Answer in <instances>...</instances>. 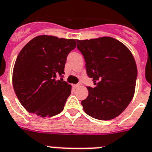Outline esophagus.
<instances>
[{"mask_svg": "<svg viewBox=\"0 0 152 152\" xmlns=\"http://www.w3.org/2000/svg\"><path fill=\"white\" fill-rule=\"evenodd\" d=\"M79 86H80V84H79V83L73 84V85H72V87H73L74 89H77V88H78Z\"/></svg>", "mask_w": 152, "mask_h": 152, "instance_id": "34e87169", "label": "esophagus"}]
</instances>
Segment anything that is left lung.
I'll use <instances>...</instances> for the list:
<instances>
[{
    "label": "left lung",
    "instance_id": "obj_1",
    "mask_svg": "<svg viewBox=\"0 0 152 152\" xmlns=\"http://www.w3.org/2000/svg\"><path fill=\"white\" fill-rule=\"evenodd\" d=\"M76 42L94 85L87 86L89 95L81 102L83 110L95 119H113L133 98L137 76L134 58L123 43L110 37Z\"/></svg>",
    "mask_w": 152,
    "mask_h": 152
}]
</instances>
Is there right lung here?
I'll return each instance as SVG.
<instances>
[{
  "mask_svg": "<svg viewBox=\"0 0 152 152\" xmlns=\"http://www.w3.org/2000/svg\"><path fill=\"white\" fill-rule=\"evenodd\" d=\"M75 39L39 35L21 49L13 70L14 90L21 105L42 117L64 108L71 86L63 81L66 58L76 48ZM59 75L61 79L57 80Z\"/></svg>",
  "mask_w": 152,
  "mask_h": 152,
  "instance_id": "1",
  "label": "right lung"
}]
</instances>
